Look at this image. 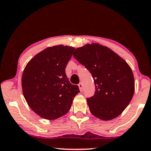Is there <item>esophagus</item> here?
Returning <instances> with one entry per match:
<instances>
[{
  "mask_svg": "<svg viewBox=\"0 0 151 151\" xmlns=\"http://www.w3.org/2000/svg\"><path fill=\"white\" fill-rule=\"evenodd\" d=\"M78 86H79V90H80V91H83V85H82L81 83H79V85H78Z\"/></svg>",
  "mask_w": 151,
  "mask_h": 151,
  "instance_id": "34e87169",
  "label": "esophagus"
}]
</instances>
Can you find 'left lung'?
I'll return each mask as SVG.
<instances>
[{"mask_svg":"<svg viewBox=\"0 0 151 151\" xmlns=\"http://www.w3.org/2000/svg\"><path fill=\"white\" fill-rule=\"evenodd\" d=\"M80 63L92 74L95 95L87 99L91 113L102 121L121 115L134 93V78L131 68L123 58L105 46L86 44L73 53Z\"/></svg>","mask_w":151,"mask_h":151,"instance_id":"8db88e82","label":"left lung"}]
</instances>
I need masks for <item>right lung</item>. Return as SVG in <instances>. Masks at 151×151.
<instances>
[{
  "mask_svg": "<svg viewBox=\"0 0 151 151\" xmlns=\"http://www.w3.org/2000/svg\"><path fill=\"white\" fill-rule=\"evenodd\" d=\"M74 50V47L63 45L49 47L25 67L22 77L23 94L28 106L41 118L55 120L64 116L80 92L65 74Z\"/></svg>",
  "mask_w": 151,
  "mask_h": 151,
  "instance_id": "obj_1",
  "label": "right lung"
}]
</instances>
